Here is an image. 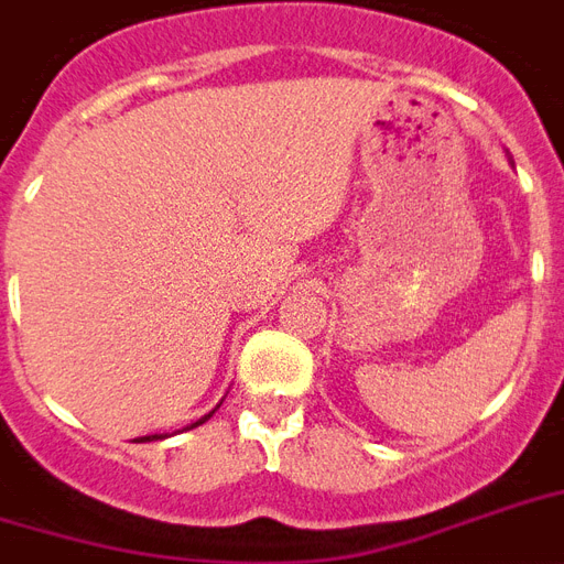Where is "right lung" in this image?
I'll list each match as a JSON object with an SVG mask.
<instances>
[{"instance_id": "right-lung-1", "label": "right lung", "mask_w": 564, "mask_h": 564, "mask_svg": "<svg viewBox=\"0 0 564 564\" xmlns=\"http://www.w3.org/2000/svg\"><path fill=\"white\" fill-rule=\"evenodd\" d=\"M216 410H219V403H216ZM216 410H213V412H216ZM213 412H207V415H204V419H198V421H195V424H189L187 430H193V427H198V424H204V421L210 419ZM154 438H163V436H158V433H154V436H140V438H134V442H154Z\"/></svg>"}]
</instances>
